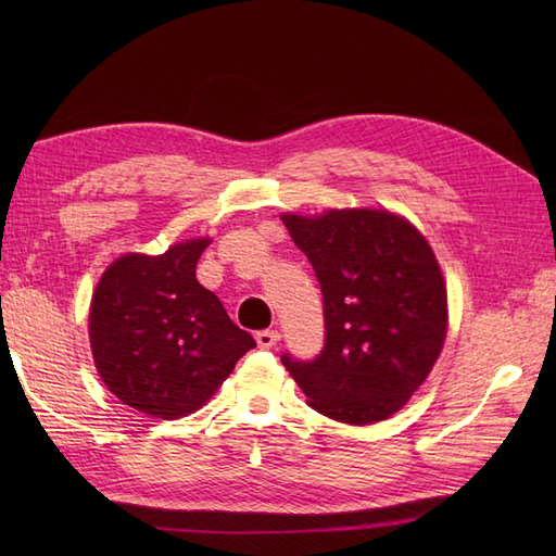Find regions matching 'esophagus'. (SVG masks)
Listing matches in <instances>:
<instances>
[{
    "instance_id": "34e87169",
    "label": "esophagus",
    "mask_w": 556,
    "mask_h": 556,
    "mask_svg": "<svg viewBox=\"0 0 556 556\" xmlns=\"http://www.w3.org/2000/svg\"><path fill=\"white\" fill-rule=\"evenodd\" d=\"M255 339H257V345H260V348L268 350V348H274V345L280 341V333L274 331V329H262V331L255 333Z\"/></svg>"
}]
</instances>
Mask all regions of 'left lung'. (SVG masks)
<instances>
[{"mask_svg":"<svg viewBox=\"0 0 556 556\" xmlns=\"http://www.w3.org/2000/svg\"><path fill=\"white\" fill-rule=\"evenodd\" d=\"M323 290L325 345L280 362L308 406L345 425H371L406 406L441 355L447 294L429 243L382 211L282 215Z\"/></svg>","mask_w":556,"mask_h":556,"instance_id":"left-lung-1","label":"left lung"}]
</instances>
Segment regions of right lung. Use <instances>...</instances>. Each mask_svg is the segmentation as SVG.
I'll use <instances>...</instances> for the list:
<instances>
[{"mask_svg":"<svg viewBox=\"0 0 556 556\" xmlns=\"http://www.w3.org/2000/svg\"><path fill=\"white\" fill-rule=\"evenodd\" d=\"M208 239L164 255H125L99 280L90 345L109 390L146 415L176 419L213 396L255 339L197 280Z\"/></svg>","mask_w":556,"mask_h":556,"instance_id":"add662e5","label":"right lung"}]
</instances>
